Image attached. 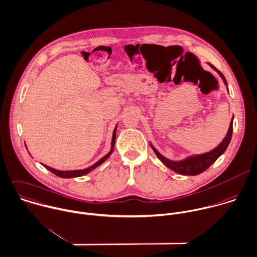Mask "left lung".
<instances>
[{
  "instance_id": "8db88e82",
  "label": "left lung",
  "mask_w": 257,
  "mask_h": 257,
  "mask_svg": "<svg viewBox=\"0 0 257 257\" xmlns=\"http://www.w3.org/2000/svg\"><path fill=\"white\" fill-rule=\"evenodd\" d=\"M208 65L220 76V78L224 82L225 86H227V82H226L224 76L221 74V72H219L211 64L208 63ZM227 90H228V86H227ZM233 118H234V116H232V118H231L228 131H227L224 139L222 140V142L217 147H215L213 150H211L207 153L199 154V155H191V156H188L185 159L180 160V161H171V160L167 159L166 157H164L161 153H159V151L153 146L152 143H151V147H152L153 151L155 152V154L157 155V157L160 159V161L165 166H167L169 169H171V171H173L176 173H179L181 175L199 174V173L206 171L226 151V149L231 141V137H232Z\"/></svg>"
}]
</instances>
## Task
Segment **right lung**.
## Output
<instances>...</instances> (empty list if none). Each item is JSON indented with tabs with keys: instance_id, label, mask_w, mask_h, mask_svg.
I'll return each mask as SVG.
<instances>
[{
	"instance_id": "right-lung-1",
	"label": "right lung",
	"mask_w": 257,
	"mask_h": 257,
	"mask_svg": "<svg viewBox=\"0 0 257 257\" xmlns=\"http://www.w3.org/2000/svg\"><path fill=\"white\" fill-rule=\"evenodd\" d=\"M116 128H117V124L114 126L113 128V132H112V138H111V145H110V150L109 152L103 157L101 158L99 161H97L95 164H93L92 166L84 169V170H76V171H59V170H56L54 168H51L49 166H46L44 164L43 167H45L47 170H49L50 171H52L53 173H55L56 175L60 176V177H63V178H73V177H79V176H83V175H86L88 172H90L91 171H93L94 169H96L98 166H100L101 164H103L109 157L110 155L112 154L113 152V149H114V143H115V137H116ZM27 148V146H26Z\"/></svg>"
}]
</instances>
